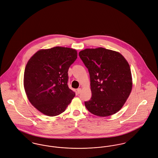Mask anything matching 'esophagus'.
I'll use <instances>...</instances> for the list:
<instances>
[{
	"mask_svg": "<svg viewBox=\"0 0 158 158\" xmlns=\"http://www.w3.org/2000/svg\"><path fill=\"white\" fill-rule=\"evenodd\" d=\"M81 92V88H78L77 89V94H80Z\"/></svg>",
	"mask_w": 158,
	"mask_h": 158,
	"instance_id": "1",
	"label": "esophagus"
}]
</instances>
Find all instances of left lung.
<instances>
[{
    "mask_svg": "<svg viewBox=\"0 0 158 158\" xmlns=\"http://www.w3.org/2000/svg\"><path fill=\"white\" fill-rule=\"evenodd\" d=\"M90 75L92 97L87 109L101 117L114 115L123 107L133 81L129 64L119 52L104 48H87L79 52Z\"/></svg>",
    "mask_w": 158,
    "mask_h": 158,
    "instance_id": "obj_1",
    "label": "left lung"
}]
</instances>
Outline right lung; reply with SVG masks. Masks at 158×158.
<instances>
[{"mask_svg":"<svg viewBox=\"0 0 158 158\" xmlns=\"http://www.w3.org/2000/svg\"><path fill=\"white\" fill-rule=\"evenodd\" d=\"M77 58V50L56 46L43 49L29 60L23 86L31 104L43 114L60 115L75 94L68 86V69Z\"/></svg>","mask_w":158,"mask_h":158,"instance_id":"1","label":"right lung"}]
</instances>
